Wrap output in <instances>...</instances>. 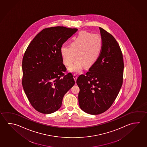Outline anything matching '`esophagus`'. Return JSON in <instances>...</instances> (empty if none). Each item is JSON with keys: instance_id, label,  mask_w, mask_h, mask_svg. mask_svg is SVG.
<instances>
[{"instance_id": "obj_1", "label": "esophagus", "mask_w": 147, "mask_h": 147, "mask_svg": "<svg viewBox=\"0 0 147 147\" xmlns=\"http://www.w3.org/2000/svg\"><path fill=\"white\" fill-rule=\"evenodd\" d=\"M73 78H74V79L75 81L76 82V80H77V76H76L75 74H74V75H73Z\"/></svg>"}]
</instances>
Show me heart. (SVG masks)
<instances>
[{"mask_svg": "<svg viewBox=\"0 0 147 147\" xmlns=\"http://www.w3.org/2000/svg\"><path fill=\"white\" fill-rule=\"evenodd\" d=\"M103 48V40L100 35L86 31L80 32L73 39L70 47L62 46L60 54L62 61L66 66L70 67V72H80L83 67L88 69L94 65L100 55Z\"/></svg>", "mask_w": 147, "mask_h": 147, "instance_id": "heart-1", "label": "heart"}]
</instances>
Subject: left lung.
<instances>
[{
  "label": "left lung",
  "mask_w": 147,
  "mask_h": 147,
  "mask_svg": "<svg viewBox=\"0 0 147 147\" xmlns=\"http://www.w3.org/2000/svg\"><path fill=\"white\" fill-rule=\"evenodd\" d=\"M103 48L98 60L86 74L76 80L80 89V108L90 115H98L111 107L123 82L124 63L120 47L111 34L100 27Z\"/></svg>",
  "instance_id": "1"
}]
</instances>
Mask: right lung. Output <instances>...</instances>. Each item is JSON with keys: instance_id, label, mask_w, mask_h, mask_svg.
I'll return each instance as SVG.
<instances>
[{"instance_id": "1", "label": "right lung", "mask_w": 147, "mask_h": 147, "mask_svg": "<svg viewBox=\"0 0 147 147\" xmlns=\"http://www.w3.org/2000/svg\"><path fill=\"white\" fill-rule=\"evenodd\" d=\"M78 30L57 26L44 29L34 37L22 61L24 90L31 105L41 113L58 111L65 94L74 85L73 75H65L60 49Z\"/></svg>"}]
</instances>
